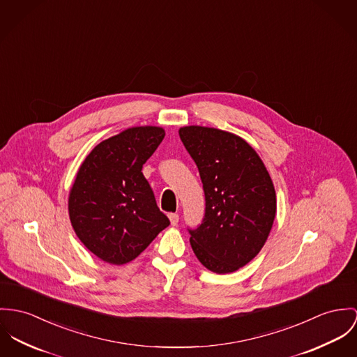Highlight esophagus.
<instances>
[{"mask_svg":"<svg viewBox=\"0 0 357 357\" xmlns=\"http://www.w3.org/2000/svg\"><path fill=\"white\" fill-rule=\"evenodd\" d=\"M169 220H170V224H172L173 227H176V225L178 224L180 217H178V214H176V213H170V214H169Z\"/></svg>","mask_w":357,"mask_h":357,"instance_id":"1","label":"esophagus"}]
</instances>
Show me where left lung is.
<instances>
[{
    "mask_svg": "<svg viewBox=\"0 0 357 357\" xmlns=\"http://www.w3.org/2000/svg\"><path fill=\"white\" fill-rule=\"evenodd\" d=\"M206 199L203 221L188 229L199 261L217 274L245 266L259 254L273 227L277 199L257 151L240 136L207 127H183Z\"/></svg>",
    "mask_w": 357,
    "mask_h": 357,
    "instance_id": "left-lung-1",
    "label": "left lung"
}]
</instances>
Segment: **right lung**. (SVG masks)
Here are the masks:
<instances>
[{"label": "right lung", "instance_id": "1", "mask_svg": "<svg viewBox=\"0 0 357 357\" xmlns=\"http://www.w3.org/2000/svg\"><path fill=\"white\" fill-rule=\"evenodd\" d=\"M163 137L160 127L128 128L100 142L79 167L69 192V218L99 259L128 263L169 227L142 173Z\"/></svg>", "mask_w": 357, "mask_h": 357}]
</instances>
